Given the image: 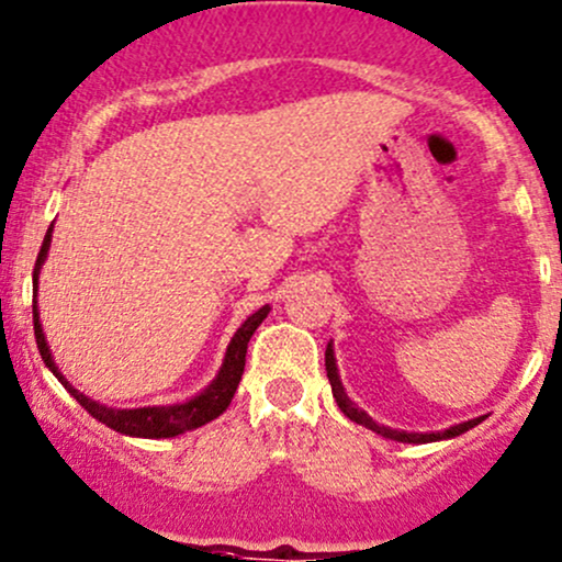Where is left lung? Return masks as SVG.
Returning <instances> with one entry per match:
<instances>
[{"label":"left lung","mask_w":562,"mask_h":562,"mask_svg":"<svg viewBox=\"0 0 562 562\" xmlns=\"http://www.w3.org/2000/svg\"><path fill=\"white\" fill-rule=\"evenodd\" d=\"M325 371H328V381H330V390H333V397H336L338 408L344 411V416L351 418L355 424H362V427L373 429L375 435L381 437H390V440H397V442H437V440H451V437H459L464 435V431H470L472 427H477L480 422H483L485 416L480 418H470V422L464 424H456V427L446 429V431H405V429H390L384 427V424H375L371 416H368L366 411L357 408L355 403L347 397V392H344V384H341V375H338V368H336V355H333V347L328 344V349H325Z\"/></svg>","instance_id":"8db88e82"}]
</instances>
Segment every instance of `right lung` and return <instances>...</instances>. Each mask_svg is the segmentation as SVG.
<instances>
[{
    "instance_id": "right-lung-1",
    "label": "right lung",
    "mask_w": 562,
    "mask_h": 562,
    "mask_svg": "<svg viewBox=\"0 0 562 562\" xmlns=\"http://www.w3.org/2000/svg\"><path fill=\"white\" fill-rule=\"evenodd\" d=\"M50 239H53V226L45 234V243H42L40 256H36L34 263V336H36V347H40L42 360L45 366L50 368L55 379L69 390V394L82 405L85 411L90 413L92 418H98L101 424H106L109 429L122 431V435H131V437H149V440H159V437H176L183 435V431L202 427V424L213 422L218 418L221 413L229 408L234 392H237L239 379H243L245 371V355H248V341L250 336L256 333L258 325L263 323V317L269 314V306H261L256 314H250L243 325H239L234 338L226 347V357H224V366L215 379L211 381L205 392H200L196 397L187 400V403H178V405H162V408H109V405L95 403V400L85 397L82 392L74 390L69 381L64 379V373L58 371L53 360V351L47 347V338L45 330H42L40 323V312H36V288H40V269L45 263L47 250H50Z\"/></svg>"
}]
</instances>
